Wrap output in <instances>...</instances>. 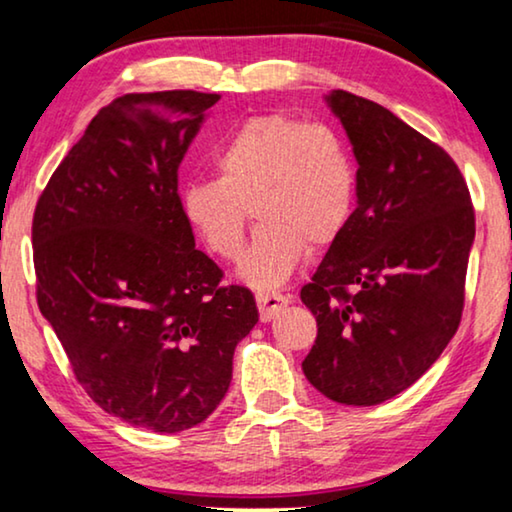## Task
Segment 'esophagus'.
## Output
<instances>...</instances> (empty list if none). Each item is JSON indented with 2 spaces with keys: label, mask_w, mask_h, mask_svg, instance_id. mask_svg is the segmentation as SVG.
<instances>
[{
  "label": "esophagus",
  "mask_w": 512,
  "mask_h": 512,
  "mask_svg": "<svg viewBox=\"0 0 512 512\" xmlns=\"http://www.w3.org/2000/svg\"><path fill=\"white\" fill-rule=\"evenodd\" d=\"M256 303H258V312H261V321H270L291 303V298L282 296V293H258Z\"/></svg>",
  "instance_id": "1"
}]
</instances>
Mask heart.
Here are the masks:
<instances>
[{
    "label": "heart",
    "mask_w": 512,
    "mask_h": 512,
    "mask_svg": "<svg viewBox=\"0 0 512 512\" xmlns=\"http://www.w3.org/2000/svg\"><path fill=\"white\" fill-rule=\"evenodd\" d=\"M219 179L181 191V212L202 244L226 261L240 256L251 209L258 233L240 263L256 289L284 284L307 249L345 235L356 209V163L338 130L286 114L242 121L214 153Z\"/></svg>",
    "instance_id": "1"
}]
</instances>
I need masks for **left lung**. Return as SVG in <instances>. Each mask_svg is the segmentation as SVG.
Here are the masks:
<instances>
[{"instance_id":"obj_1","label":"left lung","mask_w":512,"mask_h":512,"mask_svg":"<svg viewBox=\"0 0 512 512\" xmlns=\"http://www.w3.org/2000/svg\"><path fill=\"white\" fill-rule=\"evenodd\" d=\"M326 104L356 170L354 219L300 298L317 317L303 373L342 405H377L443 354L464 310L475 214L454 160L389 109L347 90Z\"/></svg>"}]
</instances>
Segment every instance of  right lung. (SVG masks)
Instances as JSON below:
<instances>
[{
	"instance_id": "1",
	"label": "right lung",
	"mask_w": 512,
	"mask_h": 512,
	"mask_svg": "<svg viewBox=\"0 0 512 512\" xmlns=\"http://www.w3.org/2000/svg\"><path fill=\"white\" fill-rule=\"evenodd\" d=\"M216 93H130L100 109L41 193L37 303L104 412L179 433L219 408L258 321L244 286L195 249L179 165Z\"/></svg>"
}]
</instances>
